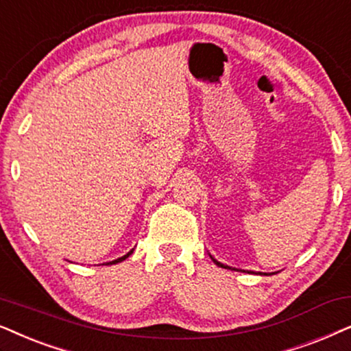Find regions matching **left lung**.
I'll return each instance as SVG.
<instances>
[{
  "label": "left lung",
  "mask_w": 351,
  "mask_h": 351,
  "mask_svg": "<svg viewBox=\"0 0 351 351\" xmlns=\"http://www.w3.org/2000/svg\"><path fill=\"white\" fill-rule=\"evenodd\" d=\"M210 258H212V260H213V263H215V265H218V266H221V268H230V266H224V265H223V263H219V261H217V260H215V258H213V256H212V255H210ZM230 269H231V268H230Z\"/></svg>",
  "instance_id": "obj_1"
}]
</instances>
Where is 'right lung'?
<instances>
[{
    "mask_svg": "<svg viewBox=\"0 0 351 351\" xmlns=\"http://www.w3.org/2000/svg\"><path fill=\"white\" fill-rule=\"evenodd\" d=\"M132 254H133V250H132V252H128V254H127V255L120 256V258H117V260H114V261H110V263H107V265H115V263H120V261H123L125 258H128V256H130V255H132Z\"/></svg>",
    "mask_w": 351,
    "mask_h": 351,
    "instance_id": "add662e5",
    "label": "right lung"
}]
</instances>
